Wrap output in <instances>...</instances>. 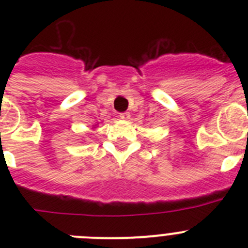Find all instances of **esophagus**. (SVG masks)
<instances>
[{"label":"esophagus","mask_w":248,"mask_h":248,"mask_svg":"<svg viewBox=\"0 0 248 248\" xmlns=\"http://www.w3.org/2000/svg\"><path fill=\"white\" fill-rule=\"evenodd\" d=\"M119 118L122 120H129V119H130V114H129V113H120Z\"/></svg>","instance_id":"1"}]
</instances>
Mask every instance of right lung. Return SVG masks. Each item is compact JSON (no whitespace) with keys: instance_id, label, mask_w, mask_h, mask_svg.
I'll return each mask as SVG.
<instances>
[{"instance_id":"right-lung-1","label":"right lung","mask_w":248,"mask_h":248,"mask_svg":"<svg viewBox=\"0 0 248 248\" xmlns=\"http://www.w3.org/2000/svg\"><path fill=\"white\" fill-rule=\"evenodd\" d=\"M93 128H95V126H93ZM93 128H92V129H93Z\"/></svg>"}]
</instances>
